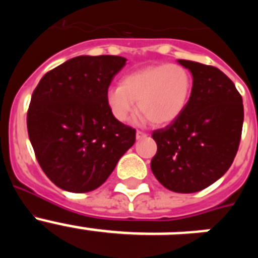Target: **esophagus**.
Returning a JSON list of instances; mask_svg holds the SVG:
<instances>
[{"instance_id":"esophagus-1","label":"esophagus","mask_w":258,"mask_h":258,"mask_svg":"<svg viewBox=\"0 0 258 258\" xmlns=\"http://www.w3.org/2000/svg\"><path fill=\"white\" fill-rule=\"evenodd\" d=\"M146 136H147V134L143 133V132H141V131H137V133H136L137 140H142V138H145Z\"/></svg>"}]
</instances>
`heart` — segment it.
Returning <instances> with one entry per match:
<instances>
[{
    "mask_svg": "<svg viewBox=\"0 0 258 258\" xmlns=\"http://www.w3.org/2000/svg\"><path fill=\"white\" fill-rule=\"evenodd\" d=\"M192 90V77L179 64L149 66L132 72L121 86H112L106 93L109 112L118 122H126L136 112V102L142 111L141 121L168 125L175 121L187 107Z\"/></svg>",
    "mask_w": 258,
    "mask_h": 258,
    "instance_id": "b5f03b06",
    "label": "heart"
}]
</instances>
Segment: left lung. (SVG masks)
Segmentation results:
<instances>
[{
	"label": "left lung",
	"mask_w": 258,
	"mask_h": 258,
	"mask_svg": "<svg viewBox=\"0 0 258 258\" xmlns=\"http://www.w3.org/2000/svg\"><path fill=\"white\" fill-rule=\"evenodd\" d=\"M192 75L187 107L175 121L152 133L156 179L168 190L198 192L220 179L239 149L244 120L243 99L218 68L178 59Z\"/></svg>",
	"instance_id": "8db88e82"
}]
</instances>
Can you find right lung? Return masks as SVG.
Here are the masks:
<instances>
[{
  "mask_svg": "<svg viewBox=\"0 0 258 258\" xmlns=\"http://www.w3.org/2000/svg\"><path fill=\"white\" fill-rule=\"evenodd\" d=\"M126 59L81 55L49 71L32 94L29 141L50 181L70 192L106 182L136 142L133 127L109 112L106 93Z\"/></svg>",
  "mask_w": 258,
  "mask_h": 258,
  "instance_id": "right-lung-1",
  "label": "right lung"
}]
</instances>
